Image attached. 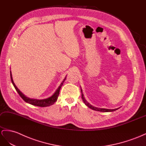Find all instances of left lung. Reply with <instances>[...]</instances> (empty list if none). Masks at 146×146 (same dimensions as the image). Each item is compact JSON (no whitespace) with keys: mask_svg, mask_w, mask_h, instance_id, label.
<instances>
[{"mask_svg":"<svg viewBox=\"0 0 146 146\" xmlns=\"http://www.w3.org/2000/svg\"><path fill=\"white\" fill-rule=\"evenodd\" d=\"M81 95H82V100H83V101H84V102L85 103V104L88 107H89V108H90L91 109H92V110H96V111H103V112H107V111H115V110H116L117 109H100V108H97V107H94V106H92L91 104H89V103L86 100V99H85V98L84 97V95H83V93H82V89L81 90Z\"/></svg>","mask_w":146,"mask_h":146,"instance_id":"obj_1","label":"left lung"}]
</instances>
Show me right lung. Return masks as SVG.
I'll use <instances>...</instances> for the list:
<instances>
[{
    "mask_svg": "<svg viewBox=\"0 0 146 146\" xmlns=\"http://www.w3.org/2000/svg\"><path fill=\"white\" fill-rule=\"evenodd\" d=\"M10 76H11V82L13 84L14 87H15L16 91L19 93V95L23 99V101H25L27 103H29V104H30L31 105L36 106H39V107H45L51 106V105H53L55 102H56V101H57V100H58V96H59L60 89L61 87L62 86L64 81H65V79H66V77H65V79L63 80V81L62 82V83L60 84V85L58 88L57 90H56L54 93L51 97H50L48 98H46V99H44V100H36V99L29 98H28V97L25 96L24 95H23V94L17 88V87L16 86L15 83H14L13 78H12L11 72H10Z\"/></svg>",
    "mask_w": 146,
    "mask_h": 146,
    "instance_id": "1",
    "label": "right lung"
}]
</instances>
